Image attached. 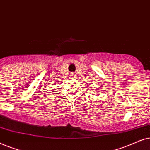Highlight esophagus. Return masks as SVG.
Listing matches in <instances>:
<instances>
[{"label":"esophagus","instance_id":"1","mask_svg":"<svg viewBox=\"0 0 150 150\" xmlns=\"http://www.w3.org/2000/svg\"><path fill=\"white\" fill-rule=\"evenodd\" d=\"M75 76V73H71V74H70V77H74Z\"/></svg>","mask_w":150,"mask_h":150}]
</instances>
